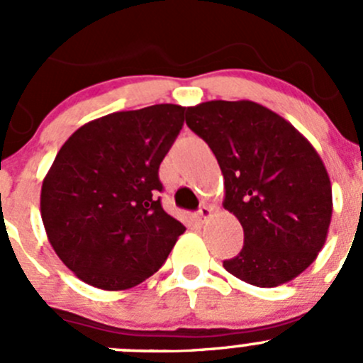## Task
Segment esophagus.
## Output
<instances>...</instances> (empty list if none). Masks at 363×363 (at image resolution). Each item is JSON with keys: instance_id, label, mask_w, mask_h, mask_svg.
Returning a JSON list of instances; mask_svg holds the SVG:
<instances>
[{"instance_id": "1", "label": "esophagus", "mask_w": 363, "mask_h": 363, "mask_svg": "<svg viewBox=\"0 0 363 363\" xmlns=\"http://www.w3.org/2000/svg\"><path fill=\"white\" fill-rule=\"evenodd\" d=\"M199 216H200V219H202V221H205V219H208V218H211V216H212V208L208 207L207 203H203L202 207H200Z\"/></svg>"}]
</instances>
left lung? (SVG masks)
<instances>
[{
  "label": "left lung",
  "mask_w": 363,
  "mask_h": 363,
  "mask_svg": "<svg viewBox=\"0 0 363 363\" xmlns=\"http://www.w3.org/2000/svg\"><path fill=\"white\" fill-rule=\"evenodd\" d=\"M186 124L208 144L225 179L223 207L244 228V247L223 267L244 283L295 279L327 242L332 184L316 149L279 113L250 100L188 107Z\"/></svg>",
  "instance_id": "8db88e82"
}]
</instances>
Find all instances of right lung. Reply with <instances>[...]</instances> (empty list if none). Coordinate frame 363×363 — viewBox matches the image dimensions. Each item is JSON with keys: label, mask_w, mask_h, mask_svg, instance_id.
<instances>
[{"label": "right lung", "mask_w": 363, "mask_h": 363, "mask_svg": "<svg viewBox=\"0 0 363 363\" xmlns=\"http://www.w3.org/2000/svg\"><path fill=\"white\" fill-rule=\"evenodd\" d=\"M188 108L160 104L80 126L42 182L47 239L84 283L133 288L158 272L186 226L163 211L160 163Z\"/></svg>", "instance_id": "obj_1"}]
</instances>
